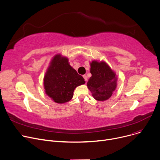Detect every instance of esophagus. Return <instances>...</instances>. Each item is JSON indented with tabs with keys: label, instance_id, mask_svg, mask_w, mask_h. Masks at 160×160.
Wrapping results in <instances>:
<instances>
[{
	"label": "esophagus",
	"instance_id": "1",
	"mask_svg": "<svg viewBox=\"0 0 160 160\" xmlns=\"http://www.w3.org/2000/svg\"><path fill=\"white\" fill-rule=\"evenodd\" d=\"M83 77L85 81H86V82L88 81V77H87V76L86 75V74H84V75H83Z\"/></svg>",
	"mask_w": 160,
	"mask_h": 160
}]
</instances>
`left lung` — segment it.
Segmentation results:
<instances>
[{
    "mask_svg": "<svg viewBox=\"0 0 160 160\" xmlns=\"http://www.w3.org/2000/svg\"><path fill=\"white\" fill-rule=\"evenodd\" d=\"M90 66L92 76L87 83L88 88L95 100H108L117 87V75L104 61L92 60L90 62Z\"/></svg>",
    "mask_w": 160,
    "mask_h": 160,
    "instance_id": "1",
    "label": "left lung"
}]
</instances>
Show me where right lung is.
Wrapping results in <instances>:
<instances>
[{
    "label": "right lung",
    "instance_id": "1",
    "mask_svg": "<svg viewBox=\"0 0 160 160\" xmlns=\"http://www.w3.org/2000/svg\"><path fill=\"white\" fill-rule=\"evenodd\" d=\"M86 83L69 64L66 57L57 54L51 59L44 77L46 94L57 103L70 101L75 88Z\"/></svg>",
    "mask_w": 160,
    "mask_h": 160
}]
</instances>
